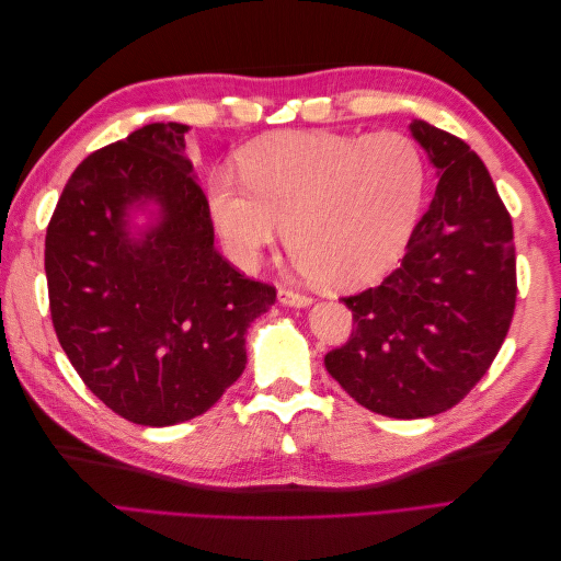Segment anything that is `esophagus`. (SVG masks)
I'll return each mask as SVG.
<instances>
[{
  "mask_svg": "<svg viewBox=\"0 0 561 561\" xmlns=\"http://www.w3.org/2000/svg\"><path fill=\"white\" fill-rule=\"evenodd\" d=\"M278 301L283 304V307H297V309H307L313 304L311 297L293 293V290H278Z\"/></svg>",
  "mask_w": 561,
  "mask_h": 561,
  "instance_id": "1",
  "label": "esophagus"
}]
</instances>
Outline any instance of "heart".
Wrapping results in <instances>:
<instances>
[{
	"instance_id": "b5f03b06",
	"label": "heart",
	"mask_w": 561,
	"mask_h": 561,
	"mask_svg": "<svg viewBox=\"0 0 561 561\" xmlns=\"http://www.w3.org/2000/svg\"><path fill=\"white\" fill-rule=\"evenodd\" d=\"M243 180L210 178V217L229 260L252 268L285 239L301 266L334 290L398 262L426 190V165L402 133L268 135L245 147Z\"/></svg>"
}]
</instances>
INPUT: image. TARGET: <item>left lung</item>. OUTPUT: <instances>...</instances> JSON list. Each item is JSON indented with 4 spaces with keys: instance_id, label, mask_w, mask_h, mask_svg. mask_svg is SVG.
I'll return each mask as SVG.
<instances>
[{
    "instance_id": "obj_1",
    "label": "left lung",
    "mask_w": 561,
    "mask_h": 561,
    "mask_svg": "<svg viewBox=\"0 0 561 561\" xmlns=\"http://www.w3.org/2000/svg\"><path fill=\"white\" fill-rule=\"evenodd\" d=\"M412 138L437 186L402 264L346 297L355 330L325 355L334 381L369 412L426 419L463 400L511 330L517 278L513 219L482 159L421 118Z\"/></svg>"
}]
</instances>
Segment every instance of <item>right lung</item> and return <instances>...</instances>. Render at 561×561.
I'll return each instance as SVG.
<instances>
[{
	"label": "right lung",
	"mask_w": 561,
	"mask_h": 561,
	"mask_svg": "<svg viewBox=\"0 0 561 561\" xmlns=\"http://www.w3.org/2000/svg\"><path fill=\"white\" fill-rule=\"evenodd\" d=\"M184 124L93 151L46 229L50 318L93 396L140 426L208 412L243 375L250 322L276 301L215 250Z\"/></svg>",
	"instance_id": "obj_1"
}]
</instances>
